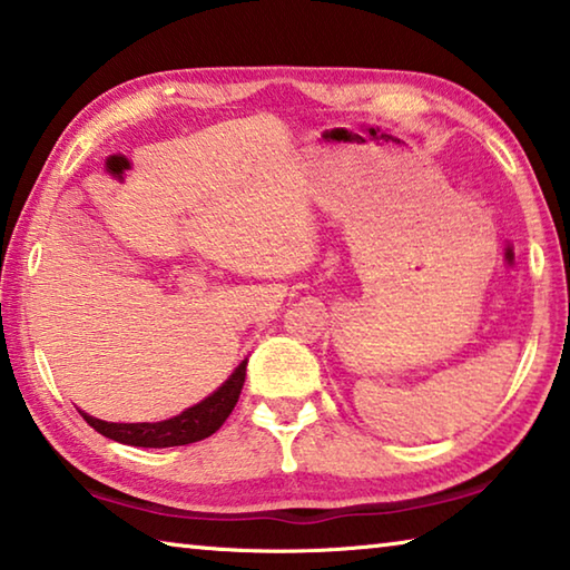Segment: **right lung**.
Listing matches in <instances>:
<instances>
[{
  "label": "right lung",
  "instance_id": "obj_1",
  "mask_svg": "<svg viewBox=\"0 0 570 570\" xmlns=\"http://www.w3.org/2000/svg\"><path fill=\"white\" fill-rule=\"evenodd\" d=\"M246 362H240L234 374L220 384V387L206 397L204 402L193 404L186 412L176 414V417L163 420V422H105L92 417V414L82 412L85 422L92 430H98L100 435L110 438L115 442L132 448H178L190 445V442L206 440L226 422V417L234 412L240 387L246 382Z\"/></svg>",
  "mask_w": 570,
  "mask_h": 570
}]
</instances>
